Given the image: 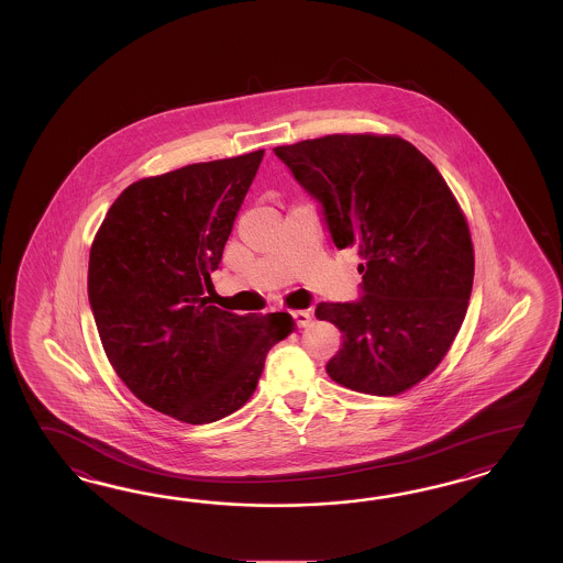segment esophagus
Returning <instances> with one entry per match:
<instances>
[{
  "label": "esophagus",
  "instance_id": "34e87169",
  "mask_svg": "<svg viewBox=\"0 0 563 563\" xmlns=\"http://www.w3.org/2000/svg\"><path fill=\"white\" fill-rule=\"evenodd\" d=\"M290 316H292V322L299 325V328H307V325L311 324L309 311H290Z\"/></svg>",
  "mask_w": 563,
  "mask_h": 563
}]
</instances>
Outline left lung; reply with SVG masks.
<instances>
[{
    "instance_id": "8db88e82",
    "label": "left lung",
    "mask_w": 563,
    "mask_h": 563,
    "mask_svg": "<svg viewBox=\"0 0 563 563\" xmlns=\"http://www.w3.org/2000/svg\"><path fill=\"white\" fill-rule=\"evenodd\" d=\"M274 154L322 205L334 245L363 257V297L316 307L342 332L325 372L355 393L409 390L445 357L473 290L475 252L454 194L398 136L332 134Z\"/></svg>"
}]
</instances>
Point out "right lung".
<instances>
[{
  "instance_id": "obj_1",
  "label": "right lung",
  "mask_w": 563,
  "mask_h": 563,
  "mask_svg": "<svg viewBox=\"0 0 563 563\" xmlns=\"http://www.w3.org/2000/svg\"><path fill=\"white\" fill-rule=\"evenodd\" d=\"M262 156L140 179L90 247L88 301L109 363L144 405L189 426L241 409L295 325L285 311L235 316L205 297Z\"/></svg>"
}]
</instances>
